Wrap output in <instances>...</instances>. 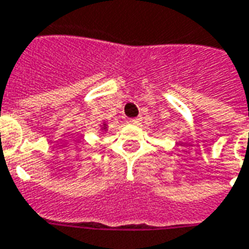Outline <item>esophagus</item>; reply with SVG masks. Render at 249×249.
Listing matches in <instances>:
<instances>
[{
	"label": "esophagus",
	"instance_id": "34e87169",
	"mask_svg": "<svg viewBox=\"0 0 249 249\" xmlns=\"http://www.w3.org/2000/svg\"><path fill=\"white\" fill-rule=\"evenodd\" d=\"M130 122L134 123V124H139L140 122H142V117H138V118H132V119H130Z\"/></svg>",
	"mask_w": 249,
	"mask_h": 249
}]
</instances>
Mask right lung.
<instances>
[{"mask_svg": "<svg viewBox=\"0 0 249 249\" xmlns=\"http://www.w3.org/2000/svg\"><path fill=\"white\" fill-rule=\"evenodd\" d=\"M101 130H102V131H107V124H106V123L101 124Z\"/></svg>", "mask_w": 249, "mask_h": 249, "instance_id": "right-lung-1", "label": "right lung"}]
</instances>
